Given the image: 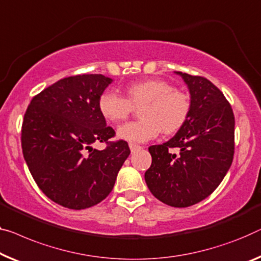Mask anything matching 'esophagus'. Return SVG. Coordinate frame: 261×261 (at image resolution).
Instances as JSON below:
<instances>
[{"label":"esophagus","mask_w":261,"mask_h":261,"mask_svg":"<svg viewBox=\"0 0 261 261\" xmlns=\"http://www.w3.org/2000/svg\"><path fill=\"white\" fill-rule=\"evenodd\" d=\"M129 146H130L131 152H135V151H137V150H139L142 147V146H139V145H137V144H134V143H130Z\"/></svg>","instance_id":"obj_1"}]
</instances>
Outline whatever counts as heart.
<instances>
[{
	"mask_svg": "<svg viewBox=\"0 0 261 261\" xmlns=\"http://www.w3.org/2000/svg\"><path fill=\"white\" fill-rule=\"evenodd\" d=\"M139 108L141 119L132 120L118 127V136L132 143H144L177 132L191 114V97L174 89L164 80L150 79L135 82L125 88V97L106 90L98 98V110L108 122L118 123L129 116L134 108Z\"/></svg>",
	"mask_w": 261,
	"mask_h": 261,
	"instance_id": "b5f03b06",
	"label": "heart"
}]
</instances>
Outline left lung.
Instances as JSON below:
<instances>
[{"instance_id":"8db88e82","label":"left lung","mask_w":261,"mask_h":261,"mask_svg":"<svg viewBox=\"0 0 261 261\" xmlns=\"http://www.w3.org/2000/svg\"><path fill=\"white\" fill-rule=\"evenodd\" d=\"M191 95L189 119L169 142L152 145L145 172L151 193L173 207H188L218 188L234 154V115L224 93L201 76L177 71Z\"/></svg>"}]
</instances>
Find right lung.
I'll use <instances>...</instances> for the list:
<instances>
[{"label":"right lung","mask_w":261,"mask_h":261,"mask_svg":"<svg viewBox=\"0 0 261 261\" xmlns=\"http://www.w3.org/2000/svg\"><path fill=\"white\" fill-rule=\"evenodd\" d=\"M111 79L98 73L65 77L33 97L22 123V151L38 188L71 210L98 204L114 189L129 157L125 141L110 142L98 98ZM106 142L104 150L91 146Z\"/></svg>","instance_id":"add662e5"}]
</instances>
